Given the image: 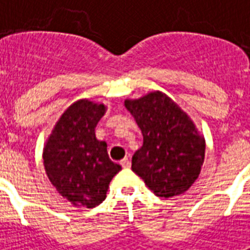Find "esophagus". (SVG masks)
<instances>
[{"mask_svg":"<svg viewBox=\"0 0 250 250\" xmlns=\"http://www.w3.org/2000/svg\"><path fill=\"white\" fill-rule=\"evenodd\" d=\"M121 165L123 168H129V167H131V161H129L128 158H125V160L121 161Z\"/></svg>","mask_w":250,"mask_h":250,"instance_id":"34e87169","label":"esophagus"}]
</instances>
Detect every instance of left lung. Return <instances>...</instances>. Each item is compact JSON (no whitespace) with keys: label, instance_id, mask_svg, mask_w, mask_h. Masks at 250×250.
<instances>
[{"label":"left lung","instance_id":"1","mask_svg":"<svg viewBox=\"0 0 250 250\" xmlns=\"http://www.w3.org/2000/svg\"><path fill=\"white\" fill-rule=\"evenodd\" d=\"M144 143L132 157V171L158 197L184 193L205 160V139L188 114L160 90L125 100Z\"/></svg>","mask_w":250,"mask_h":250}]
</instances>
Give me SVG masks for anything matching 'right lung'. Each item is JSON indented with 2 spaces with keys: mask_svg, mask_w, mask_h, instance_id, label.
Here are the masks:
<instances>
[{
  "mask_svg": "<svg viewBox=\"0 0 250 250\" xmlns=\"http://www.w3.org/2000/svg\"><path fill=\"white\" fill-rule=\"evenodd\" d=\"M104 104L79 100L66 109L45 143L44 166L57 192L75 206L96 208L106 198L111 179L122 170L96 139Z\"/></svg>",
  "mask_w": 250,
  "mask_h": 250,
  "instance_id": "right-lung-1",
  "label": "right lung"
}]
</instances>
